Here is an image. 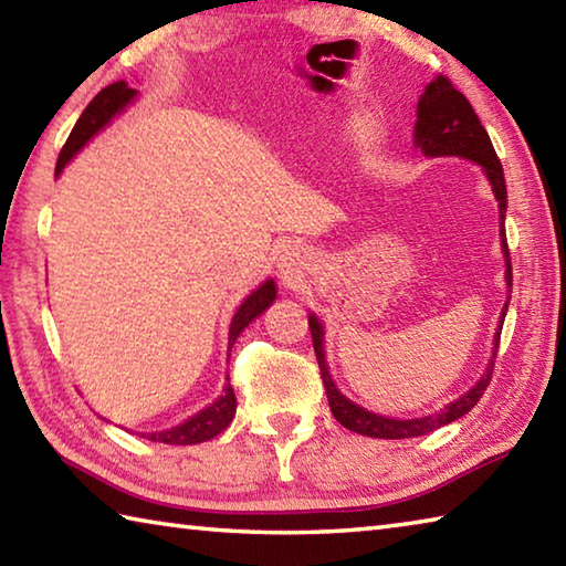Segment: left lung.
Listing matches in <instances>:
<instances>
[{
    "label": "left lung",
    "instance_id": "1",
    "mask_svg": "<svg viewBox=\"0 0 566 566\" xmlns=\"http://www.w3.org/2000/svg\"><path fill=\"white\" fill-rule=\"evenodd\" d=\"M416 146L426 153V156H460L475 160L482 166L485 176L492 185V192H495L497 205H500V220H502V248H505L507 256V286H512V262H510V250H507V234H505V210H507V188H505V172H502V163L497 158L495 148H492V140L488 130L482 128L478 113L472 111L470 101L460 94L453 86V81L448 76L438 74L430 84L426 86L423 96L418 101V120H416ZM510 302V300H507ZM507 304L502 310V322H505ZM310 328H312V342H314V354L318 361V371H322V381L326 388L328 408H332L334 418L344 428L354 430V433H361L368 438H386V440H398V438H416L433 433L436 428L448 426L450 420L462 418L472 406H478V400L485 394V388L492 381V371H495V361H490V368L485 376L480 378L478 386L468 390L465 396L458 398L455 403H450L446 410H440L436 416L416 418V420H394L384 418L376 413H368L361 406L352 403V400L338 394L332 376H328L326 358H324V328L318 324L316 316H310ZM495 344L500 346V332L495 334Z\"/></svg>",
    "mask_w": 566,
    "mask_h": 566
}]
</instances>
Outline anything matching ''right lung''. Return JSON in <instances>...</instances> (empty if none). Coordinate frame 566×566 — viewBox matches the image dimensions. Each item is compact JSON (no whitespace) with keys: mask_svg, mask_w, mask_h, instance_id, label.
Instances as JSON below:
<instances>
[{"mask_svg":"<svg viewBox=\"0 0 566 566\" xmlns=\"http://www.w3.org/2000/svg\"><path fill=\"white\" fill-rule=\"evenodd\" d=\"M133 96H136V91L128 88L126 81H116V84L101 88L98 94H96V98L91 101L84 113H81L78 123L74 126V130H71V136L64 143V148H61L59 160H56V172L64 170L66 163L74 158L81 148H84V143L91 136H94L96 130L104 128L106 123L113 116H116V113L123 106H126ZM274 296H276L274 282L266 280L260 286V290L252 292L248 300L240 304V310L234 312L232 324H230V348L234 344V338L240 336L242 328L248 326L252 318L260 316L266 310V306L274 302ZM234 408H238V398H234V390L228 384V386H224V394L218 400H214L210 408L200 410L198 416L188 418L178 428L163 430V433H148L146 438L153 440V443H168V446H195V443H202V440L214 438V436L222 433V430L232 423Z\"/></svg>","mask_w":566,"mask_h":566,"instance_id":"1","label":"right lung"}]
</instances>
